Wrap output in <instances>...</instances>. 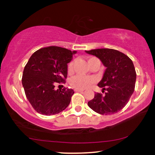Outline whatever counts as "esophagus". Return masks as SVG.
Instances as JSON below:
<instances>
[{"label": "esophagus", "mask_w": 155, "mask_h": 155, "mask_svg": "<svg viewBox=\"0 0 155 155\" xmlns=\"http://www.w3.org/2000/svg\"><path fill=\"white\" fill-rule=\"evenodd\" d=\"M75 92H83V90H80V89H75Z\"/></svg>", "instance_id": "34e87169"}]
</instances>
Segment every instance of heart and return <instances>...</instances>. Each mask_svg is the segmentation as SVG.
Returning a JSON list of instances; mask_svg holds the SVG:
<instances>
[{
  "label": "heart",
  "mask_w": 155,
  "mask_h": 155,
  "mask_svg": "<svg viewBox=\"0 0 155 155\" xmlns=\"http://www.w3.org/2000/svg\"><path fill=\"white\" fill-rule=\"evenodd\" d=\"M95 60H97L95 57H89L88 63L90 65H92ZM74 69V61H72L68 64L67 71L68 73H72ZM96 78L93 76H82V75H75L70 80V84L71 87L75 89H80V90H84L90 87L92 84L95 83Z\"/></svg>",
  "instance_id": "obj_1"
}]
</instances>
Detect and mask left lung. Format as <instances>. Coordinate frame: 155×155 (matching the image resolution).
<instances>
[{
    "label": "left lung",
    "instance_id": "8db88e82",
    "mask_svg": "<svg viewBox=\"0 0 155 155\" xmlns=\"http://www.w3.org/2000/svg\"><path fill=\"white\" fill-rule=\"evenodd\" d=\"M97 56L107 68L98 86L102 93H96L88 106L97 113L111 115L120 111L135 90L136 72L131 59L124 53L111 48L85 51Z\"/></svg>",
    "mask_w": 155,
    "mask_h": 155
}]
</instances>
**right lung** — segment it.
I'll return each instance as SVG.
<instances>
[{"mask_svg": "<svg viewBox=\"0 0 155 155\" xmlns=\"http://www.w3.org/2000/svg\"><path fill=\"white\" fill-rule=\"evenodd\" d=\"M76 51L59 46H48L31 55L22 73L25 95L36 111L51 116L63 111L74 94L72 89L55 90L58 83H65L68 63Z\"/></svg>", "mask_w": 155, "mask_h": 155, "instance_id": "add662e5", "label": "right lung"}]
</instances>
